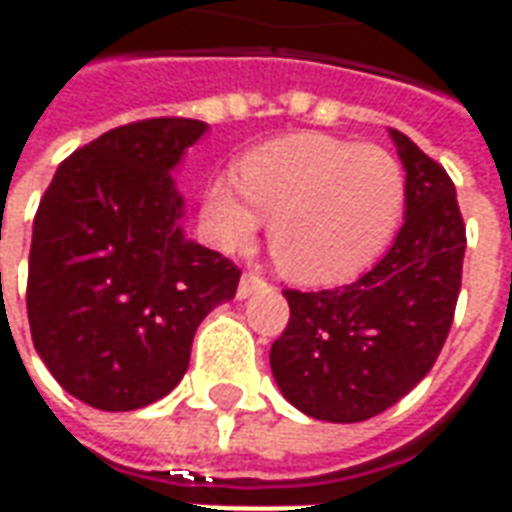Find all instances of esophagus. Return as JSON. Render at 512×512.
I'll use <instances>...</instances> for the list:
<instances>
[{
	"label": "esophagus",
	"mask_w": 512,
	"mask_h": 512,
	"mask_svg": "<svg viewBox=\"0 0 512 512\" xmlns=\"http://www.w3.org/2000/svg\"><path fill=\"white\" fill-rule=\"evenodd\" d=\"M260 285H263V277H257V274H244L241 282H238V299L252 296V290L260 288Z\"/></svg>",
	"instance_id": "obj_1"
}]
</instances>
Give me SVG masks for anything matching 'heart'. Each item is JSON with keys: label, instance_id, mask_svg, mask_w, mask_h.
Segmentation results:
<instances>
[{"label": "heart", "instance_id": "1", "mask_svg": "<svg viewBox=\"0 0 512 512\" xmlns=\"http://www.w3.org/2000/svg\"><path fill=\"white\" fill-rule=\"evenodd\" d=\"M406 208V172L389 150L329 134H293L241 161V180L216 175L202 191V235L241 252L271 216L268 246L304 285L359 277L384 255Z\"/></svg>", "mask_w": 512, "mask_h": 512}]
</instances>
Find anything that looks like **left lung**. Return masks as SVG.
I'll list each match as a JSON object with an SVG mask.
<instances>
[{
    "instance_id": "1",
    "label": "left lung",
    "mask_w": 512,
    "mask_h": 512,
    "mask_svg": "<svg viewBox=\"0 0 512 512\" xmlns=\"http://www.w3.org/2000/svg\"><path fill=\"white\" fill-rule=\"evenodd\" d=\"M406 169V222L351 285L285 290L290 321L271 345L288 403L323 422H362L395 406L439 359L461 293L466 227L441 164L389 128Z\"/></svg>"
}]
</instances>
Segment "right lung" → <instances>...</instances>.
<instances>
[{
	"instance_id": "1",
	"label": "right lung",
	"mask_w": 512,
	"mask_h": 512,
	"mask_svg": "<svg viewBox=\"0 0 512 512\" xmlns=\"http://www.w3.org/2000/svg\"><path fill=\"white\" fill-rule=\"evenodd\" d=\"M208 123L153 117L65 158L32 227L27 315L35 351L65 392L101 411L169 395L202 318L241 271L183 235L169 175Z\"/></svg>"
}]
</instances>
